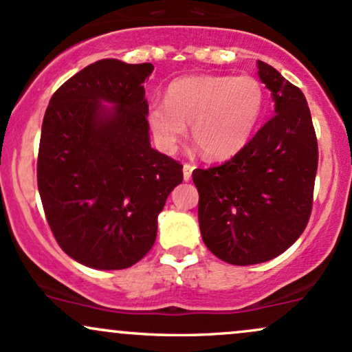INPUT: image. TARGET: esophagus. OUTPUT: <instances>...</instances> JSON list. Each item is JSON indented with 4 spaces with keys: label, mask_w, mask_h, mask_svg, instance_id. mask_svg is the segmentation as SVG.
<instances>
[{
    "label": "esophagus",
    "mask_w": 352,
    "mask_h": 352,
    "mask_svg": "<svg viewBox=\"0 0 352 352\" xmlns=\"http://www.w3.org/2000/svg\"><path fill=\"white\" fill-rule=\"evenodd\" d=\"M193 165H190V164H184V180L185 182H188L190 179H192V172H193Z\"/></svg>",
    "instance_id": "34e87169"
}]
</instances>
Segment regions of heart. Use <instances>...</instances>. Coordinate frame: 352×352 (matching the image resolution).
<instances>
[{"label":"heart","instance_id":"b5f03b06","mask_svg":"<svg viewBox=\"0 0 352 352\" xmlns=\"http://www.w3.org/2000/svg\"><path fill=\"white\" fill-rule=\"evenodd\" d=\"M263 84L252 76H185L172 80L165 102H152L147 125L153 140L172 153L187 134L207 159L235 155L248 144L265 112Z\"/></svg>","mask_w":352,"mask_h":352}]
</instances>
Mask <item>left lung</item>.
<instances>
[{"instance_id":"obj_1","label":"left lung","mask_w":352,"mask_h":352,"mask_svg":"<svg viewBox=\"0 0 352 352\" xmlns=\"http://www.w3.org/2000/svg\"><path fill=\"white\" fill-rule=\"evenodd\" d=\"M258 76L272 92L274 116L228 162L195 168L199 223L207 248L230 265L273 260L308 225L318 142L305 94L270 64Z\"/></svg>"}]
</instances>
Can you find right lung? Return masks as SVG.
Segmentation results:
<instances>
[{
    "label": "right lung",
    "mask_w": 352,
    "mask_h": 352,
    "mask_svg": "<svg viewBox=\"0 0 352 352\" xmlns=\"http://www.w3.org/2000/svg\"><path fill=\"white\" fill-rule=\"evenodd\" d=\"M151 63L100 59L54 92L38 155V188L64 253L94 270L142 260L157 217L184 180L182 165L151 145L144 82Z\"/></svg>",
    "instance_id": "obj_1"
}]
</instances>
